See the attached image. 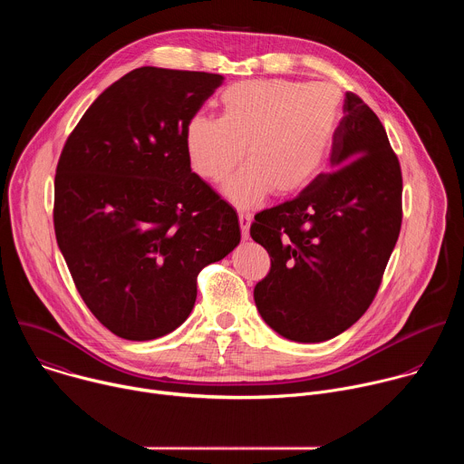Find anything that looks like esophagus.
Returning a JSON list of instances; mask_svg holds the SVG:
<instances>
[{"label": "esophagus", "instance_id": "esophagus-1", "mask_svg": "<svg viewBox=\"0 0 464 464\" xmlns=\"http://www.w3.org/2000/svg\"><path fill=\"white\" fill-rule=\"evenodd\" d=\"M238 222H240V231H242V238L247 240L249 238V224H251V215L240 211L238 213Z\"/></svg>", "mask_w": 464, "mask_h": 464}]
</instances>
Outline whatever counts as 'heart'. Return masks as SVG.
Returning a JSON list of instances; mask_svg holds the SVG:
<instances>
[{"label":"heart","mask_w":464,"mask_h":464,"mask_svg":"<svg viewBox=\"0 0 464 464\" xmlns=\"http://www.w3.org/2000/svg\"><path fill=\"white\" fill-rule=\"evenodd\" d=\"M220 108V117H190L187 156L198 176L220 181L247 145L249 161L226 181L224 194L249 208L272 190L297 194L319 176L333 149L342 93L330 82L255 79L226 88Z\"/></svg>","instance_id":"obj_1"}]
</instances>
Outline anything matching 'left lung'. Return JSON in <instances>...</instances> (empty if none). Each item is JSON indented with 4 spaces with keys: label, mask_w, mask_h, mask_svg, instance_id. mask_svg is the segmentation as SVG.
Instances as JSON below:
<instances>
[{
    "label": "left lung",
    "mask_w": 464,
    "mask_h": 464,
    "mask_svg": "<svg viewBox=\"0 0 464 464\" xmlns=\"http://www.w3.org/2000/svg\"><path fill=\"white\" fill-rule=\"evenodd\" d=\"M330 169L294 200L255 215L249 229L272 260L253 292L258 314L299 343L334 338L365 314L402 224L399 158L376 113L353 92Z\"/></svg>",
    "instance_id": "1"
}]
</instances>
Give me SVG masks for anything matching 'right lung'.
Segmentation results:
<instances>
[{
    "instance_id": "1",
    "label": "right lung",
    "mask_w": 464,
    "mask_h": 464,
    "mask_svg": "<svg viewBox=\"0 0 464 464\" xmlns=\"http://www.w3.org/2000/svg\"><path fill=\"white\" fill-rule=\"evenodd\" d=\"M222 75L138 68L106 88L63 145L54 235L92 314L115 336L176 330L196 277L240 242L235 209L190 170L185 128Z\"/></svg>"
}]
</instances>
